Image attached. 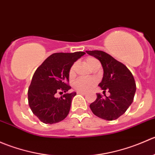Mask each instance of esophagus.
Listing matches in <instances>:
<instances>
[{
	"label": "esophagus",
	"mask_w": 155,
	"mask_h": 155,
	"mask_svg": "<svg viewBox=\"0 0 155 155\" xmlns=\"http://www.w3.org/2000/svg\"><path fill=\"white\" fill-rule=\"evenodd\" d=\"M77 94H82V95L86 94V93H85V92H82V91H77Z\"/></svg>",
	"instance_id": "obj_1"
}]
</instances>
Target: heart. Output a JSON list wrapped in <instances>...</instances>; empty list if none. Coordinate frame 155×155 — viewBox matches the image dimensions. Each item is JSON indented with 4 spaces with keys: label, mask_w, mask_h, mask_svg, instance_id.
<instances>
[{
    "label": "heart",
    "mask_w": 155,
    "mask_h": 155,
    "mask_svg": "<svg viewBox=\"0 0 155 155\" xmlns=\"http://www.w3.org/2000/svg\"><path fill=\"white\" fill-rule=\"evenodd\" d=\"M97 61L96 58H87L86 59V64L89 68L94 64V62ZM75 69H76V64H73L71 65L70 70H69V76L70 77H73L75 75ZM96 82V80L94 79H85V78H79L76 80L74 81L73 84V87L75 90L78 91H87L90 90L94 85Z\"/></svg>",
    "instance_id": "heart-1"
}]
</instances>
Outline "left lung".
Instances as JSON below:
<instances>
[{
    "label": "left lung",
    "instance_id": "8db88e82",
    "mask_svg": "<svg viewBox=\"0 0 155 155\" xmlns=\"http://www.w3.org/2000/svg\"><path fill=\"white\" fill-rule=\"evenodd\" d=\"M101 61L104 69V76L99 86L110 93L103 98L97 94V99L90 104L92 112L96 116L107 121H113L126 112L134 101L136 82L131 72L124 64L115 60L105 51H86Z\"/></svg>",
    "mask_w": 155,
    "mask_h": 155
}]
</instances>
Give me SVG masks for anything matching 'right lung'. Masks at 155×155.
<instances>
[{
	"instance_id": "right-lung-1",
	"label": "right lung",
	"mask_w": 155,
	"mask_h": 155,
	"mask_svg": "<svg viewBox=\"0 0 155 155\" xmlns=\"http://www.w3.org/2000/svg\"><path fill=\"white\" fill-rule=\"evenodd\" d=\"M85 54L84 51L54 53L36 70L28 91V99L32 112L42 122L54 124L68 116L72 99L76 93L64 94L60 98L55 97V94L66 93L71 88L69 85V70Z\"/></svg>"
}]
</instances>
